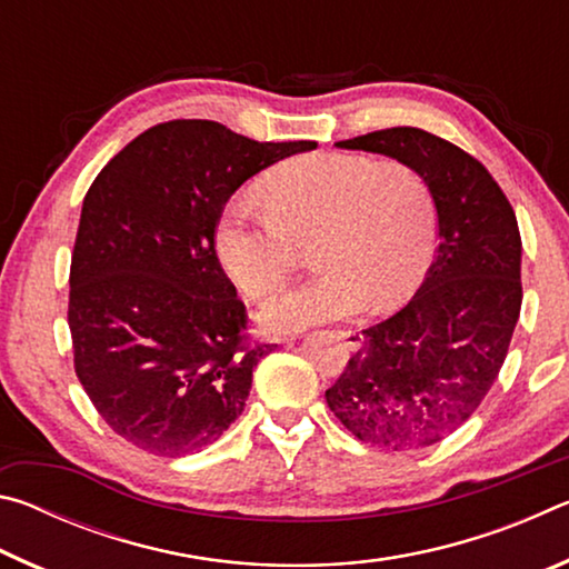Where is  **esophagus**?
<instances>
[{"label":"esophagus","mask_w":569,"mask_h":569,"mask_svg":"<svg viewBox=\"0 0 569 569\" xmlns=\"http://www.w3.org/2000/svg\"><path fill=\"white\" fill-rule=\"evenodd\" d=\"M336 339H341L346 346H349L351 351L361 349V343H363V336H361L359 331H353V329H341V331H336Z\"/></svg>","instance_id":"1"}]
</instances>
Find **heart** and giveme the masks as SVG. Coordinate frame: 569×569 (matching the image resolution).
I'll return each instance as SVG.
<instances>
[{
    "mask_svg": "<svg viewBox=\"0 0 569 569\" xmlns=\"http://www.w3.org/2000/svg\"><path fill=\"white\" fill-rule=\"evenodd\" d=\"M264 206L233 198L216 226V253L250 301L281 291L301 246L319 273L263 308L276 331L371 311L417 293L437 250L429 182L407 162L316 152L283 162L263 186Z\"/></svg>",
    "mask_w": 569,
    "mask_h": 569,
    "instance_id": "b5f03b06",
    "label": "heart"
}]
</instances>
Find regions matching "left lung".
Here are the masks:
<instances>
[{
	"instance_id": "left-lung-1",
	"label": "left lung",
	"mask_w": 569,
	"mask_h": 569,
	"mask_svg": "<svg viewBox=\"0 0 569 569\" xmlns=\"http://www.w3.org/2000/svg\"><path fill=\"white\" fill-rule=\"evenodd\" d=\"M336 148L419 170L435 196L439 246L417 296L361 331L326 401L363 445H437L477 411L507 359L522 308L515 210L477 158L427 130H377Z\"/></svg>"
}]
</instances>
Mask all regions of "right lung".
<instances>
[{"label":"right lung","instance_id":"obj_1","mask_svg":"<svg viewBox=\"0 0 569 569\" xmlns=\"http://www.w3.org/2000/svg\"><path fill=\"white\" fill-rule=\"evenodd\" d=\"M313 148L170 120L94 178L74 238L67 323L77 379L114 435L150 455L186 457L240 417L271 343H248L216 226L248 178Z\"/></svg>","mask_w":569,"mask_h":569}]
</instances>
